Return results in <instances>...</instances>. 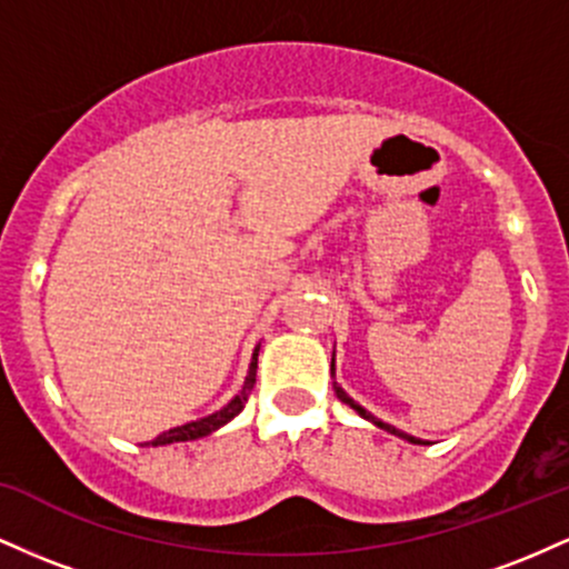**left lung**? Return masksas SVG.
<instances>
[{"label":"left lung","mask_w":569,"mask_h":569,"mask_svg":"<svg viewBox=\"0 0 569 569\" xmlns=\"http://www.w3.org/2000/svg\"><path fill=\"white\" fill-rule=\"evenodd\" d=\"M331 377H335V358H331ZM335 393H337V398H339V401H342V403H348V407H350V409H356V411H358V415H361V417H363V420L375 422V426H377V428L388 430V433H393V436H398V439H407V441H411V443H422L420 439H415V436L403 433V430H398V428H393V426H388V422L377 420V417H375V415H371V411H367V409H363V407H361V403H356V401H352V398H350L348 393H345V390H342V388H339V385H337V382H335Z\"/></svg>","instance_id":"obj_1"}]
</instances>
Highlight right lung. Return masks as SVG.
I'll return each instance as SVG.
<instances>
[{"instance_id":"obj_1","label":"right lung","mask_w":569,"mask_h":569,"mask_svg":"<svg viewBox=\"0 0 569 569\" xmlns=\"http://www.w3.org/2000/svg\"><path fill=\"white\" fill-rule=\"evenodd\" d=\"M257 356H259V348L253 350V358H251V367H248V377L243 382V388H240V393L232 398L227 407H221L219 411H213V415L202 417V420H194V422H187V426H179V428H171L166 430V433H160L158 439L152 441V447H162V443H176V441H194V439H202V436L213 433V430H219L221 426H227V422L232 420V417H238L240 411H243L248 396H251L253 390V382H257Z\"/></svg>"}]
</instances>
